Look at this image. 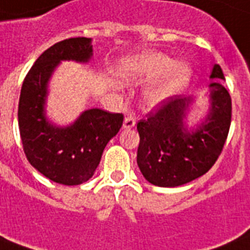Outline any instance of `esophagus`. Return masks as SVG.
<instances>
[{"label":"esophagus","mask_w":250,"mask_h":250,"mask_svg":"<svg viewBox=\"0 0 250 250\" xmlns=\"http://www.w3.org/2000/svg\"><path fill=\"white\" fill-rule=\"evenodd\" d=\"M136 125V119L133 117H127L123 122V128L125 129H129V128H133Z\"/></svg>","instance_id":"esophagus-1"}]
</instances>
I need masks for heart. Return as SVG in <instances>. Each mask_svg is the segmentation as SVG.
I'll return each instance as SVG.
<instances>
[{
  "label": "heart",
  "instance_id": "heart-1",
  "mask_svg": "<svg viewBox=\"0 0 250 250\" xmlns=\"http://www.w3.org/2000/svg\"><path fill=\"white\" fill-rule=\"evenodd\" d=\"M173 64V61L165 54L156 52H145L131 58L123 67L125 79L129 81H150L165 75L145 90V104L151 108L160 106L177 95L189 79V68L184 63Z\"/></svg>",
  "mask_w": 250,
  "mask_h": 250
}]
</instances>
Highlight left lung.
Masks as SVG:
<instances>
[{"instance_id": "obj_1", "label": "left lung", "mask_w": 250, "mask_h": 250, "mask_svg": "<svg viewBox=\"0 0 250 250\" xmlns=\"http://www.w3.org/2000/svg\"><path fill=\"white\" fill-rule=\"evenodd\" d=\"M211 79H225L219 64L213 66ZM209 87V113L196 131L184 127L193 99L182 96L170 98L137 123V164L151 184L183 186L206 174L219 159L231 123V98L221 83Z\"/></svg>"}]
</instances>
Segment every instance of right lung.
Returning <instances> with one entry per match:
<instances>
[{"label": "right lung", "mask_w": 250, "mask_h": 250, "mask_svg": "<svg viewBox=\"0 0 250 250\" xmlns=\"http://www.w3.org/2000/svg\"><path fill=\"white\" fill-rule=\"evenodd\" d=\"M91 56L90 38L58 42L35 61L20 93L18 119L26 159L44 177L64 186H79L93 177L106 144L123 125L122 113L102 109L86 110L64 128L45 118L47 86L54 68L61 61L87 62Z\"/></svg>", "instance_id": "1"}]
</instances>
